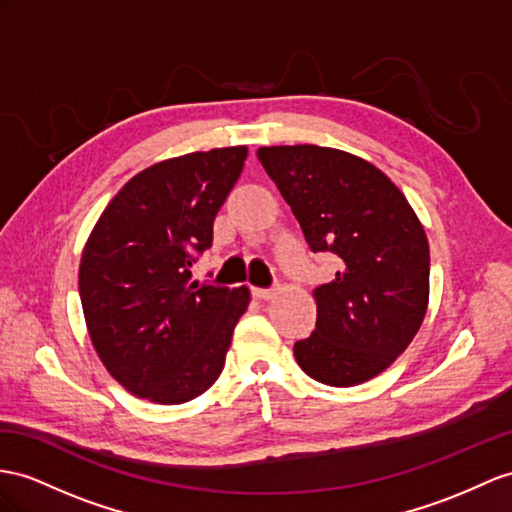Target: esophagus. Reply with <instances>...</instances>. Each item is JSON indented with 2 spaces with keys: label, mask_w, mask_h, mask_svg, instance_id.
I'll return each mask as SVG.
<instances>
[{
  "label": "esophagus",
  "mask_w": 512,
  "mask_h": 512,
  "mask_svg": "<svg viewBox=\"0 0 512 512\" xmlns=\"http://www.w3.org/2000/svg\"><path fill=\"white\" fill-rule=\"evenodd\" d=\"M253 296L257 298V300H272L274 296H277V292L274 290H264V287H253Z\"/></svg>",
  "instance_id": "obj_1"
}]
</instances>
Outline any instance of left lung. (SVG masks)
Segmentation results:
<instances>
[{
  "label": "left lung",
  "instance_id": "1",
  "mask_svg": "<svg viewBox=\"0 0 512 512\" xmlns=\"http://www.w3.org/2000/svg\"><path fill=\"white\" fill-rule=\"evenodd\" d=\"M261 166L292 207L313 253L339 268L318 285L316 331L294 344L318 383L370 381L413 342L428 307L430 251L422 222L385 173L339 149L261 147Z\"/></svg>",
  "mask_w": 512,
  "mask_h": 512
}]
</instances>
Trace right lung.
<instances>
[{"label":"right lung","instance_id":"1","mask_svg":"<svg viewBox=\"0 0 512 512\" xmlns=\"http://www.w3.org/2000/svg\"><path fill=\"white\" fill-rule=\"evenodd\" d=\"M246 147L196 151L131 177L103 209L80 261V298L99 359L129 393L181 404L216 383L248 287L190 283Z\"/></svg>","mask_w":512,"mask_h":512}]
</instances>
